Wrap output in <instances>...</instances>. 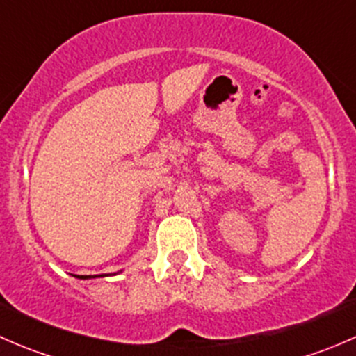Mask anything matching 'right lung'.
I'll return each instance as SVG.
<instances>
[{"instance_id": "add662e5", "label": "right lung", "mask_w": 356, "mask_h": 356, "mask_svg": "<svg viewBox=\"0 0 356 356\" xmlns=\"http://www.w3.org/2000/svg\"><path fill=\"white\" fill-rule=\"evenodd\" d=\"M108 274H102V275H77L79 279H92V277H106Z\"/></svg>"}]
</instances>
